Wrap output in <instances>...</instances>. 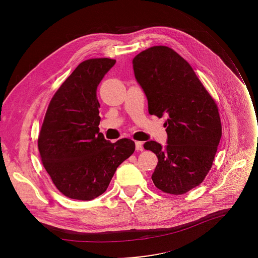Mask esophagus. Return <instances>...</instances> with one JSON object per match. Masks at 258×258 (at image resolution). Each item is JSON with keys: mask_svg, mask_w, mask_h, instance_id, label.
I'll use <instances>...</instances> for the list:
<instances>
[{"mask_svg": "<svg viewBox=\"0 0 258 258\" xmlns=\"http://www.w3.org/2000/svg\"><path fill=\"white\" fill-rule=\"evenodd\" d=\"M135 149L137 151H143L144 148H143V142H140V141H136L135 142Z\"/></svg>", "mask_w": 258, "mask_h": 258, "instance_id": "34e87169", "label": "esophagus"}]
</instances>
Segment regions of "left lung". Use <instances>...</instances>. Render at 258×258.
I'll use <instances>...</instances> for the list:
<instances>
[{"mask_svg":"<svg viewBox=\"0 0 258 258\" xmlns=\"http://www.w3.org/2000/svg\"><path fill=\"white\" fill-rule=\"evenodd\" d=\"M133 63L149 113L167 117L166 147L144 144L159 159L152 180L163 192L183 195L201 184L213 165L221 137L219 108L190 64L170 47H150Z\"/></svg>","mask_w":258,"mask_h":258,"instance_id":"1","label":"left lung"}]
</instances>
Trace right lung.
I'll list each match as a JSON object with an SVG mask.
<instances>
[{
  "instance_id": "right-lung-1",
  "label": "right lung",
  "mask_w": 258,
  "mask_h": 258,
  "mask_svg": "<svg viewBox=\"0 0 258 258\" xmlns=\"http://www.w3.org/2000/svg\"><path fill=\"white\" fill-rule=\"evenodd\" d=\"M116 60L82 61L57 90L37 139L41 162L64 197L92 200L108 187L117 167L130 158L135 142L115 143L99 133L97 88Z\"/></svg>"
}]
</instances>
